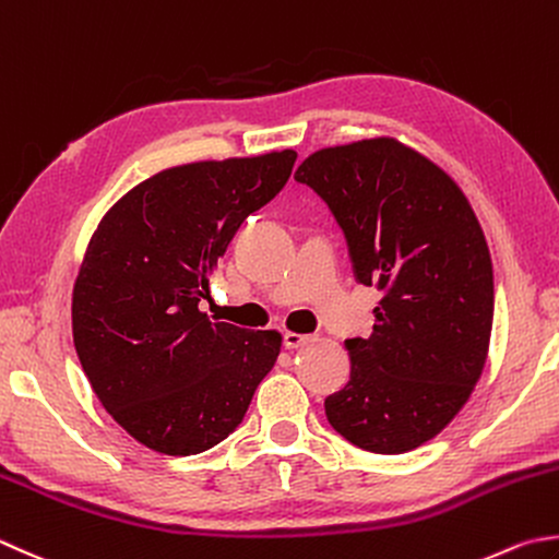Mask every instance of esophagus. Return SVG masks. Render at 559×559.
Returning <instances> with one entry per match:
<instances>
[{
  "instance_id": "34e87169",
  "label": "esophagus",
  "mask_w": 559,
  "mask_h": 559,
  "mask_svg": "<svg viewBox=\"0 0 559 559\" xmlns=\"http://www.w3.org/2000/svg\"><path fill=\"white\" fill-rule=\"evenodd\" d=\"M313 341V335H304V333H294V331H284V347L287 350H299L307 343Z\"/></svg>"
}]
</instances>
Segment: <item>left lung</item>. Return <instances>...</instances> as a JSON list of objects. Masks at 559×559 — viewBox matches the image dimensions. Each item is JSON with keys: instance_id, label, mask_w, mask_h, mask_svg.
Instances as JSON below:
<instances>
[{"instance_id": "1", "label": "left lung", "mask_w": 559, "mask_h": 559, "mask_svg": "<svg viewBox=\"0 0 559 559\" xmlns=\"http://www.w3.org/2000/svg\"><path fill=\"white\" fill-rule=\"evenodd\" d=\"M294 180L331 206L357 282L384 292L370 338L345 341L350 382L325 399L329 424L377 455L424 445L487 362L493 272L479 221L443 167L392 135L316 151Z\"/></svg>"}]
</instances>
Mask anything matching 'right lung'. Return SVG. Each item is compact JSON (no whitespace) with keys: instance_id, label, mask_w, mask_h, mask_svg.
I'll list each match as a JSON object with an SVG mask.
<instances>
[{"instance_id":"right-lung-1","label":"right lung","mask_w":559,"mask_h":559,"mask_svg":"<svg viewBox=\"0 0 559 559\" xmlns=\"http://www.w3.org/2000/svg\"><path fill=\"white\" fill-rule=\"evenodd\" d=\"M297 153L199 160L129 189L94 230L72 287V341L99 404L163 455H197L234 433L275 367L280 331L199 309L248 214L289 180Z\"/></svg>"}]
</instances>
